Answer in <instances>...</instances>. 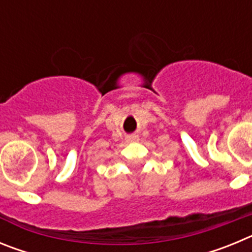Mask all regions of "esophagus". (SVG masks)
<instances>
[{"label": "esophagus", "instance_id": "obj_1", "mask_svg": "<svg viewBox=\"0 0 252 252\" xmlns=\"http://www.w3.org/2000/svg\"><path fill=\"white\" fill-rule=\"evenodd\" d=\"M139 140V136L137 135H128L126 136V141L127 142H133V141H137Z\"/></svg>", "mask_w": 252, "mask_h": 252}]
</instances>
